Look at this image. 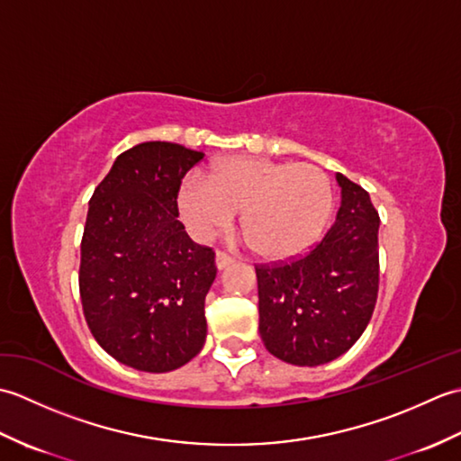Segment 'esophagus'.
Wrapping results in <instances>:
<instances>
[{
	"instance_id": "34e87169",
	"label": "esophagus",
	"mask_w": 461,
	"mask_h": 461,
	"mask_svg": "<svg viewBox=\"0 0 461 461\" xmlns=\"http://www.w3.org/2000/svg\"><path fill=\"white\" fill-rule=\"evenodd\" d=\"M233 263V259L228 256V253H223V251H215V267H218L220 271H223V269H228L230 266Z\"/></svg>"
}]
</instances>
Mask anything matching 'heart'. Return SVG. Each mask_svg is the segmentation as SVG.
Returning a JSON list of instances; mask_svg holds the SVG:
<instances>
[{
  "label": "heart",
  "mask_w": 461,
  "mask_h": 461,
  "mask_svg": "<svg viewBox=\"0 0 461 461\" xmlns=\"http://www.w3.org/2000/svg\"><path fill=\"white\" fill-rule=\"evenodd\" d=\"M335 195L327 174L311 164L261 156H228L210 166L208 178L185 176L178 210L198 240H210L241 212V230L253 251L269 261L305 253L327 228Z\"/></svg>",
  "instance_id": "b5f03b06"
}]
</instances>
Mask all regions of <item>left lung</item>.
<instances>
[{"mask_svg": "<svg viewBox=\"0 0 461 461\" xmlns=\"http://www.w3.org/2000/svg\"><path fill=\"white\" fill-rule=\"evenodd\" d=\"M335 223L291 263L259 266V335L283 362L319 366L339 358L365 332L378 295V225L370 195L337 172Z\"/></svg>", "mask_w": 461, "mask_h": 461, "instance_id": "8db88e82", "label": "left lung"}]
</instances>
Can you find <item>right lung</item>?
<instances>
[{
	"instance_id": "obj_1",
	"label": "right lung",
	"mask_w": 461,
	"mask_h": 461,
	"mask_svg": "<svg viewBox=\"0 0 461 461\" xmlns=\"http://www.w3.org/2000/svg\"><path fill=\"white\" fill-rule=\"evenodd\" d=\"M203 152L142 142L96 185L81 241L79 289L96 342L122 365L170 372L202 350L203 303L215 279L210 248L178 220L182 178Z\"/></svg>"
}]
</instances>
